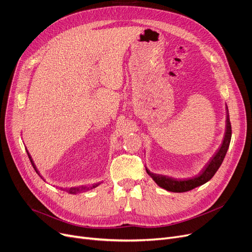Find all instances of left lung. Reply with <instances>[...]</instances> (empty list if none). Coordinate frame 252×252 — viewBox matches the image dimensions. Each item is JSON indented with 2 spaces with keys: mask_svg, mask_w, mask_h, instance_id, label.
Returning <instances> with one entry per match:
<instances>
[{
  "mask_svg": "<svg viewBox=\"0 0 252 252\" xmlns=\"http://www.w3.org/2000/svg\"><path fill=\"white\" fill-rule=\"evenodd\" d=\"M227 109V121H226V133H224L222 143L219 150L215 153V155L210 158L208 163L203 167V169L200 171V174H198L195 177L189 178V179H183V180H177L174 178H170L163 175L153 174L149 169L146 168L148 175L153 179V181L158 185V186L165 189L169 192H176V193H182L190 191L196 187H199L201 185L207 183L211 178L215 176V174L220 168V164L222 163V160L224 156L227 154V151L230 146L231 137H232V127L230 123V116H229V110Z\"/></svg>",
  "mask_w": 252,
  "mask_h": 252,
  "instance_id": "obj_1",
  "label": "left lung"
}]
</instances>
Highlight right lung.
<instances>
[{"instance_id":"add662e5","label":"right lung","mask_w":252,"mask_h":252,"mask_svg":"<svg viewBox=\"0 0 252 252\" xmlns=\"http://www.w3.org/2000/svg\"><path fill=\"white\" fill-rule=\"evenodd\" d=\"M26 152H28V155H29V157H30V160H31V162H32V166H33V168H34V170L36 171V174L41 177L42 179H43V177L39 175V173H38V170L36 169V166H35V164H34V162H33V160H32V156H31V154L29 153V151L26 150ZM44 180V179H43ZM100 185V183H98V184H95V185H93L92 187H75V188H70V189H68L67 190V192L69 193V194H76V193H81V192H85V191H88V190H90V189H93V188H96V187H98Z\"/></svg>"}]
</instances>
